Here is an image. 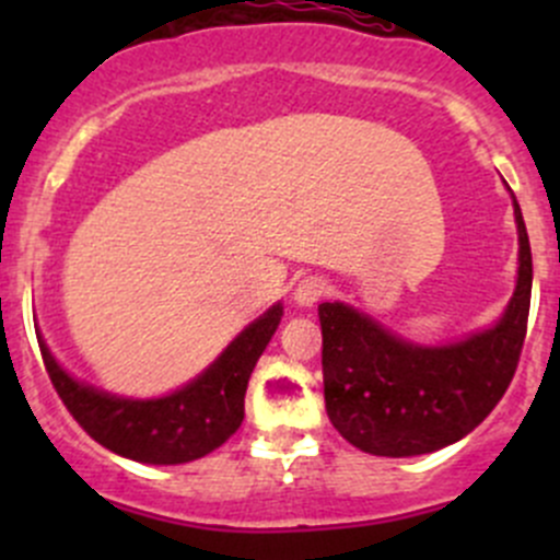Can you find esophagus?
I'll list each match as a JSON object with an SVG mask.
<instances>
[{
    "label": "esophagus",
    "mask_w": 560,
    "mask_h": 560,
    "mask_svg": "<svg viewBox=\"0 0 560 560\" xmlns=\"http://www.w3.org/2000/svg\"><path fill=\"white\" fill-rule=\"evenodd\" d=\"M292 295H295L298 306H314L316 301H322L327 295V281L322 276H306V279L298 281Z\"/></svg>",
    "instance_id": "esophagus-1"
}]
</instances>
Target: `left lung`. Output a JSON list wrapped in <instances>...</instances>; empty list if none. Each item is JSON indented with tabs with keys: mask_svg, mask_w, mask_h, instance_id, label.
I'll list each match as a JSON object with an SVG mask.
<instances>
[{
	"mask_svg": "<svg viewBox=\"0 0 560 560\" xmlns=\"http://www.w3.org/2000/svg\"><path fill=\"white\" fill-rule=\"evenodd\" d=\"M517 281L499 322L460 341L415 343L347 303H319L325 409L358 450L382 457L436 453L471 433L510 387L530 306V246L521 206Z\"/></svg>",
	"mask_w": 560,
	"mask_h": 560,
	"instance_id": "8db88e82",
	"label": "left lung"
}]
</instances>
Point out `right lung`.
<instances>
[{"label":"right lung","mask_w":560,"mask_h":560,"mask_svg":"<svg viewBox=\"0 0 560 560\" xmlns=\"http://www.w3.org/2000/svg\"><path fill=\"white\" fill-rule=\"evenodd\" d=\"M284 306L273 303L246 325L202 374L160 398H127L75 380L37 336L45 371L78 425L110 453L154 466H175L222 447L244 422L254 365L279 327Z\"/></svg>","instance_id":"right-lung-1"}]
</instances>
